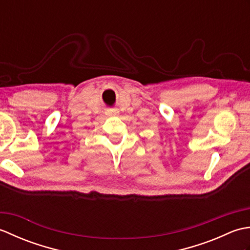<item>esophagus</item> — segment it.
I'll list each match as a JSON object with an SVG mask.
<instances>
[{"label": "esophagus", "mask_w": 250, "mask_h": 250, "mask_svg": "<svg viewBox=\"0 0 250 250\" xmlns=\"http://www.w3.org/2000/svg\"><path fill=\"white\" fill-rule=\"evenodd\" d=\"M109 114L110 115H116V114H118V110H117V109H110L109 110Z\"/></svg>", "instance_id": "1"}]
</instances>
